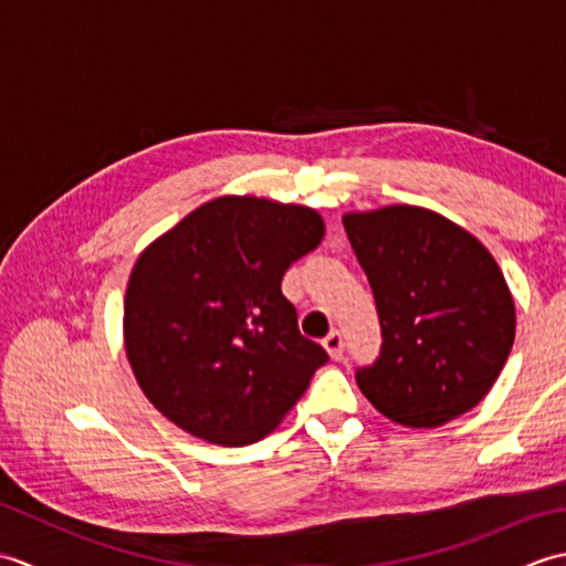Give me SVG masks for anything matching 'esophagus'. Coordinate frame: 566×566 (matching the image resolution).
<instances>
[{
	"label": "esophagus",
	"mask_w": 566,
	"mask_h": 566,
	"mask_svg": "<svg viewBox=\"0 0 566 566\" xmlns=\"http://www.w3.org/2000/svg\"><path fill=\"white\" fill-rule=\"evenodd\" d=\"M323 347H326V353L333 357V359H340L343 357V335L338 331H333L326 340H323Z\"/></svg>",
	"instance_id": "34e87169"
}]
</instances>
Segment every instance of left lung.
Returning <instances> with one entry per match:
<instances>
[{"label": "left lung", "instance_id": "8db88e82", "mask_svg": "<svg viewBox=\"0 0 566 566\" xmlns=\"http://www.w3.org/2000/svg\"><path fill=\"white\" fill-rule=\"evenodd\" d=\"M345 233L375 294L381 350L357 369L379 413L438 428L494 387L515 338V304L496 260L444 216L396 207L345 213Z\"/></svg>", "mask_w": 566, "mask_h": 566}]
</instances>
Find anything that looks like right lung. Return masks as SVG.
I'll return each mask as SVG.
<instances>
[{
	"instance_id": "obj_1",
	"label": "right lung",
	"mask_w": 566,
	"mask_h": 566,
	"mask_svg": "<svg viewBox=\"0 0 566 566\" xmlns=\"http://www.w3.org/2000/svg\"><path fill=\"white\" fill-rule=\"evenodd\" d=\"M321 238L314 209L219 197L140 252L124 302L126 355L167 420L238 448L292 411L328 353L298 333L282 276Z\"/></svg>"
}]
</instances>
